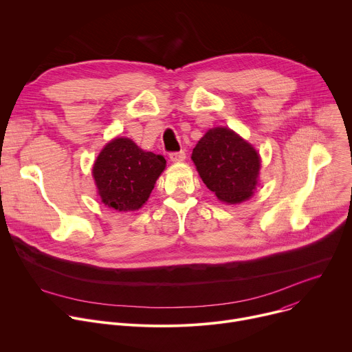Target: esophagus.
Instances as JSON below:
<instances>
[{
	"instance_id": "obj_1",
	"label": "esophagus",
	"mask_w": 352,
	"mask_h": 352,
	"mask_svg": "<svg viewBox=\"0 0 352 352\" xmlns=\"http://www.w3.org/2000/svg\"><path fill=\"white\" fill-rule=\"evenodd\" d=\"M169 158L172 162H182L186 160V152L184 151H176V152H170Z\"/></svg>"
}]
</instances>
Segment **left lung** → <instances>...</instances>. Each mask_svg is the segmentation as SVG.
Wrapping results in <instances>:
<instances>
[{
	"label": "left lung",
	"mask_w": 352,
	"mask_h": 352,
	"mask_svg": "<svg viewBox=\"0 0 352 352\" xmlns=\"http://www.w3.org/2000/svg\"><path fill=\"white\" fill-rule=\"evenodd\" d=\"M191 160L206 186L219 200L238 204L252 197L257 184L260 156L232 130H208L192 149Z\"/></svg>",
	"instance_id": "8db88e82"
}]
</instances>
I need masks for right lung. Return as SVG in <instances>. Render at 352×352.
<instances>
[{"label":"right lung","instance_id":"add662e5","mask_svg":"<svg viewBox=\"0 0 352 352\" xmlns=\"http://www.w3.org/2000/svg\"><path fill=\"white\" fill-rule=\"evenodd\" d=\"M165 165L162 155L145 152L129 138L110 141L94 165L102 203L116 211L141 208Z\"/></svg>","mask_w":352,"mask_h":352}]
</instances>
